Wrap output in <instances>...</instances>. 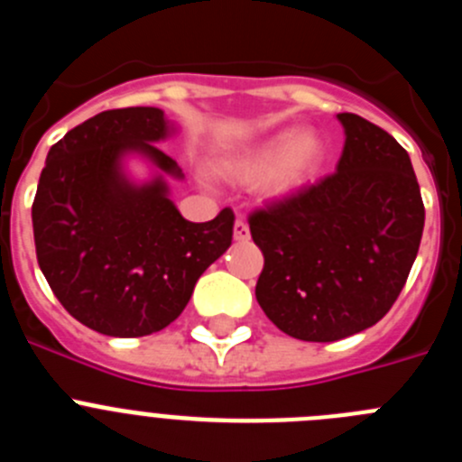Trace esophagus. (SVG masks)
I'll return each instance as SVG.
<instances>
[{
	"label": "esophagus",
	"mask_w": 462,
	"mask_h": 462,
	"mask_svg": "<svg viewBox=\"0 0 462 462\" xmlns=\"http://www.w3.org/2000/svg\"><path fill=\"white\" fill-rule=\"evenodd\" d=\"M234 238L238 240V243H247V240H250V226H247V222H245V219H236Z\"/></svg>",
	"instance_id": "34e87169"
}]
</instances>
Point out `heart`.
<instances>
[{
    "label": "heart",
    "mask_w": 462,
    "mask_h": 462,
    "mask_svg": "<svg viewBox=\"0 0 462 462\" xmlns=\"http://www.w3.org/2000/svg\"><path fill=\"white\" fill-rule=\"evenodd\" d=\"M324 159L319 134L287 126L228 157L224 171L243 185H261L268 199H289L314 180Z\"/></svg>",
    "instance_id": "heart-1"
}]
</instances>
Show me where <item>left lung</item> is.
I'll list each match as a JSON object with an SVG mask.
<instances>
[{
  "mask_svg": "<svg viewBox=\"0 0 462 462\" xmlns=\"http://www.w3.org/2000/svg\"><path fill=\"white\" fill-rule=\"evenodd\" d=\"M337 120L345 148L336 173L250 217L263 252L256 300L277 328L305 342L342 340L389 312L426 219L405 148L361 116Z\"/></svg>",
  "mask_w": 462,
  "mask_h": 462,
  "instance_id": "obj_1",
  "label": "left lung"
}]
</instances>
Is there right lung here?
I'll list each match as a JSON object with an SVG mask.
<instances>
[{
	"mask_svg": "<svg viewBox=\"0 0 462 462\" xmlns=\"http://www.w3.org/2000/svg\"><path fill=\"white\" fill-rule=\"evenodd\" d=\"M178 125L162 108L104 110L55 143L32 206L36 259L73 319L110 337L166 328L196 280L228 250L234 212L189 222L171 199L185 173L159 143ZM149 166L136 179L128 162Z\"/></svg>",
	"mask_w": 462,
	"mask_h": 462,
	"instance_id": "right-lung-1",
	"label": "right lung"
}]
</instances>
